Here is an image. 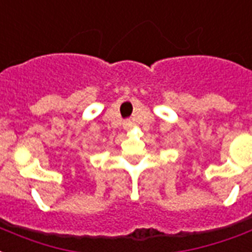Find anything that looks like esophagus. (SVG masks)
Listing matches in <instances>:
<instances>
[{"mask_svg": "<svg viewBox=\"0 0 252 252\" xmlns=\"http://www.w3.org/2000/svg\"><path fill=\"white\" fill-rule=\"evenodd\" d=\"M124 127L126 128V130L131 128V127H133V122H131L130 119H126V121H124Z\"/></svg>", "mask_w": 252, "mask_h": 252, "instance_id": "esophagus-1", "label": "esophagus"}]
</instances>
